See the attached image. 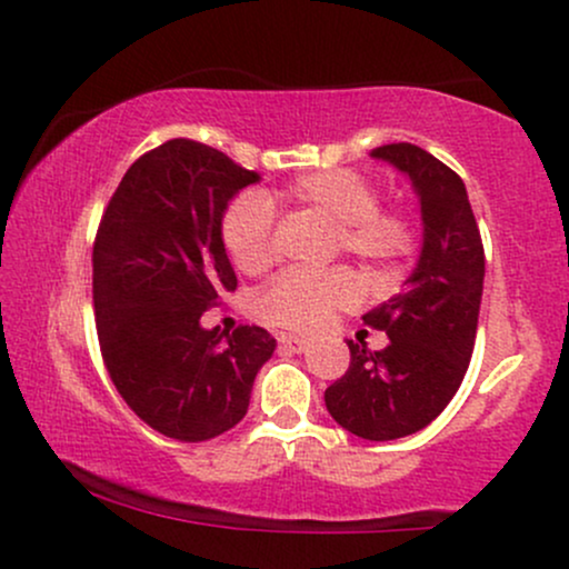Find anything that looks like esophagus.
Listing matches in <instances>:
<instances>
[{
	"label": "esophagus",
	"mask_w": 569,
	"mask_h": 569,
	"mask_svg": "<svg viewBox=\"0 0 569 569\" xmlns=\"http://www.w3.org/2000/svg\"><path fill=\"white\" fill-rule=\"evenodd\" d=\"M278 342H280V348L291 350V352H305L307 345H310V342H307V339L293 337V335H280Z\"/></svg>",
	"instance_id": "34e87169"
}]
</instances>
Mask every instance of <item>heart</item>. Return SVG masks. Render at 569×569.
Segmentation results:
<instances>
[{
	"mask_svg": "<svg viewBox=\"0 0 569 569\" xmlns=\"http://www.w3.org/2000/svg\"><path fill=\"white\" fill-rule=\"evenodd\" d=\"M272 202L310 208L337 224L339 243L375 272L396 270L415 251V224L398 211H385L380 192L367 176L350 168H323L299 176L289 187L264 198L243 192L221 217V243L240 272H259L272 262ZM358 286L348 270H289L259 293L257 312L264 321L312 331L339 307L356 302Z\"/></svg>",
	"mask_w": 569,
	"mask_h": 569,
	"instance_id": "b5f03b06",
	"label": "heart"
}]
</instances>
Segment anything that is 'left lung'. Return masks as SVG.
I'll return each mask as SVG.
<instances>
[{"label":"left lung","mask_w":569,"mask_h":569,"mask_svg":"<svg viewBox=\"0 0 569 569\" xmlns=\"http://www.w3.org/2000/svg\"><path fill=\"white\" fill-rule=\"evenodd\" d=\"M371 158L401 171L420 202L422 243L403 289L363 316L390 345L369 352L350 339V367L326 388V409L367 441L417 433L452 401L466 377L485 291V246L462 179L415 143Z\"/></svg>","instance_id":"1"}]
</instances>
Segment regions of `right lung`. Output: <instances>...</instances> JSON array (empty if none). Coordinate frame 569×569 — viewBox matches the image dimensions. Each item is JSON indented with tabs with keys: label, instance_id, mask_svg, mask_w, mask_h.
<instances>
[{
	"label": "right lung",
	"instance_id": "right-lung-1",
	"mask_svg": "<svg viewBox=\"0 0 569 569\" xmlns=\"http://www.w3.org/2000/svg\"><path fill=\"white\" fill-rule=\"evenodd\" d=\"M257 181L219 149L171 139L128 168L98 227L93 305L103 363L128 407L168 439L208 441L238 426L276 350L259 326L230 335L200 323L238 286L221 217Z\"/></svg>",
	"mask_w": 569,
	"mask_h": 569
}]
</instances>
